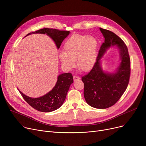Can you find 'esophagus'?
Here are the masks:
<instances>
[{"label":"esophagus","instance_id":"34e87169","mask_svg":"<svg viewBox=\"0 0 146 146\" xmlns=\"http://www.w3.org/2000/svg\"><path fill=\"white\" fill-rule=\"evenodd\" d=\"M80 77H79V76H76V75H74L73 76V80H74V82L79 80H80Z\"/></svg>","mask_w":146,"mask_h":146}]
</instances>
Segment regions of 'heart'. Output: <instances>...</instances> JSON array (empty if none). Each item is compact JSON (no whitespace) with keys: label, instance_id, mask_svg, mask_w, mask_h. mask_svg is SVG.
<instances>
[{"label":"heart","instance_id":"b5f03b06","mask_svg":"<svg viewBox=\"0 0 146 146\" xmlns=\"http://www.w3.org/2000/svg\"><path fill=\"white\" fill-rule=\"evenodd\" d=\"M98 42L95 38L80 34L72 36L64 45L65 52L60 53L62 63L68 68L75 65L78 58V66L83 71H88L95 63Z\"/></svg>","mask_w":146,"mask_h":146}]
</instances>
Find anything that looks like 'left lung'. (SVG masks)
Returning a JSON list of instances; mask_svg holds the SVG:
<instances>
[{"label": "left lung", "mask_w": 146, "mask_h": 146, "mask_svg": "<svg viewBox=\"0 0 146 146\" xmlns=\"http://www.w3.org/2000/svg\"><path fill=\"white\" fill-rule=\"evenodd\" d=\"M105 41L99 51L96 61L90 72L82 78L84 97L92 107L105 109L115 104L125 91L130 76V58L127 45L115 34L100 28ZM116 45L120 51L121 62L114 73L103 71L100 60L107 49Z\"/></svg>", "instance_id": "1"}]
</instances>
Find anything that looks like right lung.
Segmentation results:
<instances>
[{
	"instance_id": "obj_1",
	"label": "right lung",
	"mask_w": 146,
	"mask_h": 146,
	"mask_svg": "<svg viewBox=\"0 0 146 146\" xmlns=\"http://www.w3.org/2000/svg\"><path fill=\"white\" fill-rule=\"evenodd\" d=\"M33 34H46L54 41L58 49L63 40L70 34V31L52 28H43L35 32L30 33L27 36ZM73 82V76L70 73L61 74L58 76L57 83L52 89L45 95L36 98L29 97L18 90L24 100L33 108L38 111L49 112L57 110L63 105L69 88Z\"/></svg>"
}]
</instances>
